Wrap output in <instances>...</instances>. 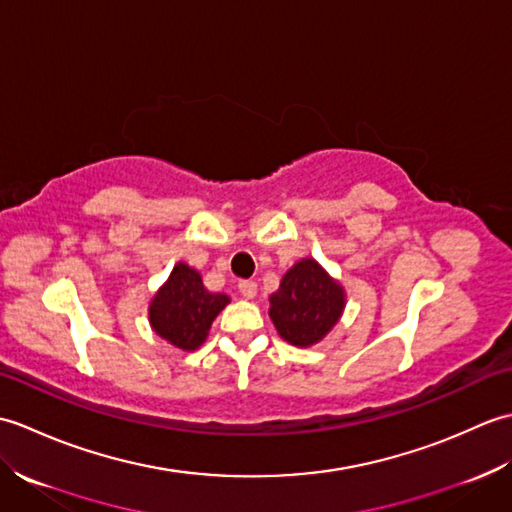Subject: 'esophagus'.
<instances>
[{"mask_svg":"<svg viewBox=\"0 0 512 512\" xmlns=\"http://www.w3.org/2000/svg\"><path fill=\"white\" fill-rule=\"evenodd\" d=\"M239 292H242L244 299H253L257 295V284L255 281H239Z\"/></svg>","mask_w":512,"mask_h":512,"instance_id":"34e87169","label":"esophagus"}]
</instances>
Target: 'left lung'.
<instances>
[{"mask_svg":"<svg viewBox=\"0 0 512 512\" xmlns=\"http://www.w3.org/2000/svg\"><path fill=\"white\" fill-rule=\"evenodd\" d=\"M343 306V288L314 259H301L288 270L279 290L270 297V319L281 339L308 347L334 328Z\"/></svg>","mask_w":512,"mask_h":512,"instance_id":"left-lung-1","label":"left lung"}]
</instances>
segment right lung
<instances>
[{
    "mask_svg": "<svg viewBox=\"0 0 512 512\" xmlns=\"http://www.w3.org/2000/svg\"><path fill=\"white\" fill-rule=\"evenodd\" d=\"M228 303L226 295L209 292L202 277L187 264H178L149 306L151 328L180 350L202 345L213 319Z\"/></svg>",
    "mask_w": 512,
    "mask_h": 512,
    "instance_id": "add662e5",
    "label": "right lung"
}]
</instances>
